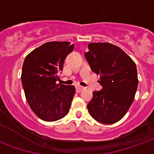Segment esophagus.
I'll list each match as a JSON object with an SVG mask.
<instances>
[{
	"label": "esophagus",
	"instance_id": "obj_1",
	"mask_svg": "<svg viewBox=\"0 0 154 154\" xmlns=\"http://www.w3.org/2000/svg\"><path fill=\"white\" fill-rule=\"evenodd\" d=\"M76 90H77V92H81L82 91L84 90V87L78 85V86H77V87H76Z\"/></svg>",
	"mask_w": 154,
	"mask_h": 154
}]
</instances>
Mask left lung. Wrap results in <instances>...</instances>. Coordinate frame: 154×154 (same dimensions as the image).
<instances>
[{"mask_svg":"<svg viewBox=\"0 0 154 154\" xmlns=\"http://www.w3.org/2000/svg\"><path fill=\"white\" fill-rule=\"evenodd\" d=\"M85 53L91 70L100 75L102 90L93 91L87 105L91 117L102 124L118 122L132 105L138 87L137 67L120 48L110 43H91Z\"/></svg>","mask_w":154,"mask_h":154,"instance_id":"8db88e82","label":"left lung"}]
</instances>
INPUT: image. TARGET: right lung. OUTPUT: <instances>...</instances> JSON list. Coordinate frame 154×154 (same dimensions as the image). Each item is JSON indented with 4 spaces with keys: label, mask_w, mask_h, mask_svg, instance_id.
Segmentation results:
<instances>
[{
    "label": "right lung",
    "mask_w": 154,
    "mask_h": 154,
    "mask_svg": "<svg viewBox=\"0 0 154 154\" xmlns=\"http://www.w3.org/2000/svg\"><path fill=\"white\" fill-rule=\"evenodd\" d=\"M69 42H48L25 57L21 82L25 97L34 113L44 121L63 118L76 93L74 86L57 84L64 60L73 50Z\"/></svg>",
    "instance_id": "right-lung-1"
}]
</instances>
